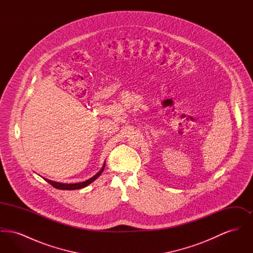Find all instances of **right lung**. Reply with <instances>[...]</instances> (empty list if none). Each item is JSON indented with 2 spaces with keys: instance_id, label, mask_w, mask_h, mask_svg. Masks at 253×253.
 Wrapping results in <instances>:
<instances>
[{
  "instance_id": "right-lung-1",
  "label": "right lung",
  "mask_w": 253,
  "mask_h": 253,
  "mask_svg": "<svg viewBox=\"0 0 253 253\" xmlns=\"http://www.w3.org/2000/svg\"><path fill=\"white\" fill-rule=\"evenodd\" d=\"M105 168V163L103 164L102 168L100 169V170L95 174L93 177H91L90 179L88 180L84 181V182H81V183H74V184H66V183H60V182H55V181L49 180L45 178V181L48 182L49 184H51L54 188L56 189H59V190H79V189H83L86 186H88L89 184H91L92 182L96 180V178L102 173L103 169Z\"/></svg>"
}]
</instances>
